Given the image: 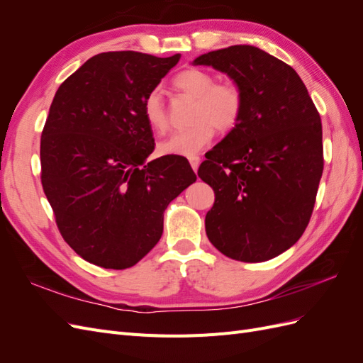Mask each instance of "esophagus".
Instances as JSON below:
<instances>
[{
  "instance_id": "1",
  "label": "esophagus",
  "mask_w": 363,
  "mask_h": 363,
  "mask_svg": "<svg viewBox=\"0 0 363 363\" xmlns=\"http://www.w3.org/2000/svg\"><path fill=\"white\" fill-rule=\"evenodd\" d=\"M189 163H191L192 169L196 172V169H199V167H200V157H199V156H192V157H189Z\"/></svg>"
}]
</instances>
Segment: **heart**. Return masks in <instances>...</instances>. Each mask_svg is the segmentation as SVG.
<instances>
[{
  "mask_svg": "<svg viewBox=\"0 0 363 363\" xmlns=\"http://www.w3.org/2000/svg\"><path fill=\"white\" fill-rule=\"evenodd\" d=\"M174 86L195 100L192 125L177 131L159 144L162 156L192 157L200 152L215 135L233 130L244 112V95L233 83H215V77L201 69H184L174 77ZM142 113L148 127L159 135L167 133L168 113L157 89L151 91L142 103Z\"/></svg>",
  "mask_w": 363,
  "mask_h": 363,
  "instance_id": "obj_1",
  "label": "heart"
}]
</instances>
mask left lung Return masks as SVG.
<instances>
[{
  "mask_svg": "<svg viewBox=\"0 0 363 363\" xmlns=\"http://www.w3.org/2000/svg\"><path fill=\"white\" fill-rule=\"evenodd\" d=\"M244 95L238 125L206 152L199 177L215 191L206 235L240 262L277 257L301 238L323 175L321 118L300 75L252 45L196 57Z\"/></svg>",
  "mask_w": 363,
  "mask_h": 363,
  "instance_id": "obj_1",
  "label": "left lung"
}]
</instances>
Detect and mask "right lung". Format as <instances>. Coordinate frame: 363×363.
<instances>
[{
    "label": "right lung",
    "mask_w": 363,
    "mask_h": 363,
    "mask_svg": "<svg viewBox=\"0 0 363 363\" xmlns=\"http://www.w3.org/2000/svg\"><path fill=\"white\" fill-rule=\"evenodd\" d=\"M180 60L101 52L57 89L40 138L42 186L63 239L84 260L125 269L163 233V212L196 180L188 159L147 160L142 103Z\"/></svg>",
    "instance_id": "right-lung-1"
}]
</instances>
